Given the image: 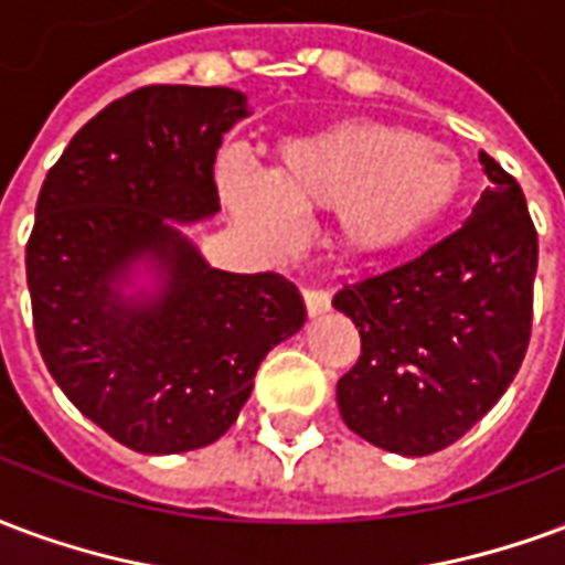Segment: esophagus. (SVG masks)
<instances>
[{
	"label": "esophagus",
	"mask_w": 565,
	"mask_h": 565,
	"mask_svg": "<svg viewBox=\"0 0 565 565\" xmlns=\"http://www.w3.org/2000/svg\"><path fill=\"white\" fill-rule=\"evenodd\" d=\"M303 303H307L310 316H322L331 310V295L324 288H303Z\"/></svg>",
	"instance_id": "obj_1"
}]
</instances>
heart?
<instances>
[{
  "mask_svg": "<svg viewBox=\"0 0 565 565\" xmlns=\"http://www.w3.org/2000/svg\"><path fill=\"white\" fill-rule=\"evenodd\" d=\"M222 189L237 220L267 246H288L298 210H333V237L373 258L413 243L460 192V162L434 141L370 119H345L279 147L270 177L228 162Z\"/></svg>",
  "mask_w": 565,
  "mask_h": 565,
  "instance_id": "b5f03b06",
  "label": "heart"
}]
</instances>
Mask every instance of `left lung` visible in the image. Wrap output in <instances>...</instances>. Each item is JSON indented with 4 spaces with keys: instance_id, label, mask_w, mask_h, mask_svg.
Listing matches in <instances>:
<instances>
[{
    "instance_id": "left-lung-1",
    "label": "left lung",
    "mask_w": 565,
    "mask_h": 565,
    "mask_svg": "<svg viewBox=\"0 0 565 565\" xmlns=\"http://www.w3.org/2000/svg\"><path fill=\"white\" fill-rule=\"evenodd\" d=\"M479 162L491 186L457 232L333 295L361 333L355 367L337 382L340 415L394 455L457 443L505 394L530 345L536 225L518 180L488 152Z\"/></svg>"
}]
</instances>
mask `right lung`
Segmentation results:
<instances>
[{
	"label": "right lung",
	"mask_w": 565,
	"mask_h": 565,
	"mask_svg": "<svg viewBox=\"0 0 565 565\" xmlns=\"http://www.w3.org/2000/svg\"><path fill=\"white\" fill-rule=\"evenodd\" d=\"M243 117L228 86H141L74 135L39 192L26 243L39 352L65 397L141 455L216 443L262 358L307 319L286 277L207 267L171 228L220 210L213 162ZM141 254L169 282L126 305L113 282Z\"/></svg>",
	"instance_id": "1"
}]
</instances>
